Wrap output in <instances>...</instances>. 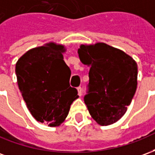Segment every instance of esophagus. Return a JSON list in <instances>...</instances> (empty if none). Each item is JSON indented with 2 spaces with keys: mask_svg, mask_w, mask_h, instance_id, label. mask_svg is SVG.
<instances>
[{
  "mask_svg": "<svg viewBox=\"0 0 155 155\" xmlns=\"http://www.w3.org/2000/svg\"><path fill=\"white\" fill-rule=\"evenodd\" d=\"M77 91H78V94L81 96L82 95V88L81 87H78L77 88Z\"/></svg>",
  "mask_w": 155,
  "mask_h": 155,
  "instance_id": "obj_1",
  "label": "esophagus"
}]
</instances>
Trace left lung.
<instances>
[{
	"instance_id": "1",
	"label": "left lung",
	"mask_w": 155,
	"mask_h": 155,
	"mask_svg": "<svg viewBox=\"0 0 155 155\" xmlns=\"http://www.w3.org/2000/svg\"><path fill=\"white\" fill-rule=\"evenodd\" d=\"M78 54L81 62L90 67L84 101L91 117L102 126L115 123L125 114L135 94L136 62L105 43L81 45Z\"/></svg>"
}]
</instances>
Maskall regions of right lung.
<instances>
[{"label": "right lung", "mask_w": 155, "mask_h": 155, "mask_svg": "<svg viewBox=\"0 0 155 155\" xmlns=\"http://www.w3.org/2000/svg\"><path fill=\"white\" fill-rule=\"evenodd\" d=\"M64 45L51 42L33 48L15 64L19 90L32 116L48 126L61 125L78 91L70 86L71 71L62 53Z\"/></svg>", "instance_id": "1"}]
</instances>
